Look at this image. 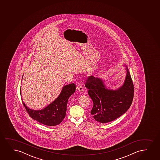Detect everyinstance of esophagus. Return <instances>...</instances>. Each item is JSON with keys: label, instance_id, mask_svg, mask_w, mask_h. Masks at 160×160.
<instances>
[{"label": "esophagus", "instance_id": "34e87169", "mask_svg": "<svg viewBox=\"0 0 160 160\" xmlns=\"http://www.w3.org/2000/svg\"><path fill=\"white\" fill-rule=\"evenodd\" d=\"M77 89L78 91H80V92H83V91H84V89H83L82 86H81V85H79V86H78Z\"/></svg>", "mask_w": 160, "mask_h": 160}]
</instances>
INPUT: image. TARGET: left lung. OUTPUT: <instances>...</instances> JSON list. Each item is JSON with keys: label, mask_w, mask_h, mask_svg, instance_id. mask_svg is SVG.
I'll return each mask as SVG.
<instances>
[{"label": "left lung", "mask_w": 160, "mask_h": 160, "mask_svg": "<svg viewBox=\"0 0 160 160\" xmlns=\"http://www.w3.org/2000/svg\"><path fill=\"white\" fill-rule=\"evenodd\" d=\"M124 82L116 89L107 88L103 80L90 76L86 87L93 102L91 115L95 120L101 123L110 122L128 110L134 97V85L128 67Z\"/></svg>", "instance_id": "1"}]
</instances>
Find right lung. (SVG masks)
Returning <instances> with one entry per match:
<instances>
[{"label":"right lung","instance_id":"right-lung-1","mask_svg":"<svg viewBox=\"0 0 160 160\" xmlns=\"http://www.w3.org/2000/svg\"><path fill=\"white\" fill-rule=\"evenodd\" d=\"M75 91L74 83L64 86L61 93L54 101L45 107V108L40 110L30 109L22 101L26 111L33 120L46 126H54L60 124L65 118L68 100Z\"/></svg>","mask_w":160,"mask_h":160}]
</instances>
